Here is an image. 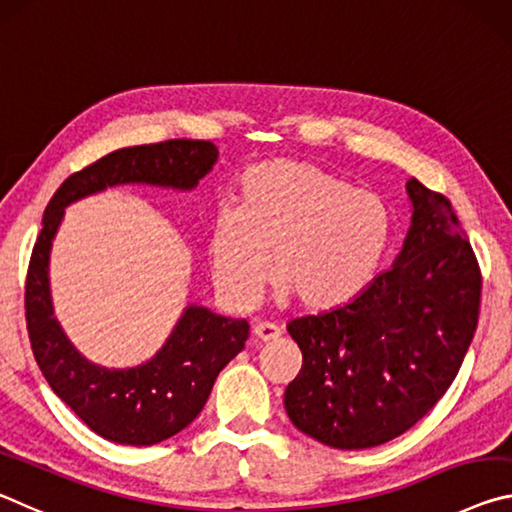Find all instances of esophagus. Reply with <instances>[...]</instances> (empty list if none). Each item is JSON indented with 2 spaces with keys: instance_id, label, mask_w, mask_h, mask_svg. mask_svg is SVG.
I'll list each match as a JSON object with an SVG mask.
<instances>
[{
  "instance_id": "34e87169",
  "label": "esophagus",
  "mask_w": 512,
  "mask_h": 512,
  "mask_svg": "<svg viewBox=\"0 0 512 512\" xmlns=\"http://www.w3.org/2000/svg\"><path fill=\"white\" fill-rule=\"evenodd\" d=\"M251 333H254L256 340L261 342H272L281 335V329L276 324H270V322H258L254 324V329H251Z\"/></svg>"
}]
</instances>
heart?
Here are the masks:
<instances>
[{"instance_id":"1","label":"heart","mask_w":512,"mask_h":512,"mask_svg":"<svg viewBox=\"0 0 512 512\" xmlns=\"http://www.w3.org/2000/svg\"><path fill=\"white\" fill-rule=\"evenodd\" d=\"M390 240V213L379 195L356 190L313 163L276 158L238 183L236 211L215 217L208 263L222 295L254 306L270 276L279 297L304 308L347 304L379 267Z\"/></svg>"}]
</instances>
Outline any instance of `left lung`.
Returning <instances> with one entry per match:
<instances>
[{"instance_id":"obj_1","label":"left lung","mask_w":512,"mask_h":512,"mask_svg":"<svg viewBox=\"0 0 512 512\" xmlns=\"http://www.w3.org/2000/svg\"><path fill=\"white\" fill-rule=\"evenodd\" d=\"M406 192L413 215L390 270L345 306L288 324L304 363L283 404L326 447H379L420 422L479 324L481 270L451 201L417 179Z\"/></svg>"}]
</instances>
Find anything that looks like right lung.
<instances>
[{
	"label": "right lung",
	"mask_w": 512,
	"mask_h": 512,
	"mask_svg": "<svg viewBox=\"0 0 512 512\" xmlns=\"http://www.w3.org/2000/svg\"><path fill=\"white\" fill-rule=\"evenodd\" d=\"M217 147L208 140H165L117 149L74 172L54 192L33 245L24 308L33 356L40 372L90 431L117 445L149 447L195 420L226 363L249 338V322L190 304L170 338L147 363L104 367L88 360L54 317L49 254L65 208L83 197L124 183L192 190L213 170Z\"/></svg>",
	"instance_id": "add662e5"
}]
</instances>
